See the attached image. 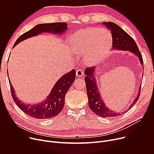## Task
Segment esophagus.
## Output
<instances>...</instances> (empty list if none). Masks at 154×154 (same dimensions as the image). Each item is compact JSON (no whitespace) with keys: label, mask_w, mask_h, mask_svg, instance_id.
I'll return each mask as SVG.
<instances>
[{"label":"esophagus","mask_w":154,"mask_h":154,"mask_svg":"<svg viewBox=\"0 0 154 154\" xmlns=\"http://www.w3.org/2000/svg\"><path fill=\"white\" fill-rule=\"evenodd\" d=\"M76 75L78 77H82L83 75V72L81 69H77L76 71Z\"/></svg>","instance_id":"obj_1"}]
</instances>
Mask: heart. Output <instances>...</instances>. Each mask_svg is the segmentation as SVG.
I'll return each instance as SVG.
<instances>
[{
    "label": "heart",
    "instance_id": "obj_1",
    "mask_svg": "<svg viewBox=\"0 0 154 154\" xmlns=\"http://www.w3.org/2000/svg\"><path fill=\"white\" fill-rule=\"evenodd\" d=\"M112 41V34L106 29L89 27L74 35L72 47L76 54L84 55V60L87 64L95 65L108 53Z\"/></svg>",
    "mask_w": 154,
    "mask_h": 154
}]
</instances>
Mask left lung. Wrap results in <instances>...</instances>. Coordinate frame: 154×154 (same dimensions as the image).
<instances>
[{
	"label": "left lung",
	"instance_id": "obj_1",
	"mask_svg": "<svg viewBox=\"0 0 154 154\" xmlns=\"http://www.w3.org/2000/svg\"><path fill=\"white\" fill-rule=\"evenodd\" d=\"M103 25H105L108 29L111 30L113 39L112 50L129 51L135 55L139 59L141 66H143V60L142 55L139 51L138 46L135 40L131 38L127 32L121 29L117 24L112 22H103ZM96 67L87 68L85 71V81L86 83V88L87 91L88 98L89 106L91 110L97 115L103 118H115L120 116L121 113L124 114L127 112L125 109L122 113L116 112L112 111L109 108L101 97L98 86L96 84V79H95ZM141 86V85H140ZM141 87L139 88V93L137 97L131 103L128 109L131 108L139 99Z\"/></svg>",
	"mask_w": 154,
	"mask_h": 154
}]
</instances>
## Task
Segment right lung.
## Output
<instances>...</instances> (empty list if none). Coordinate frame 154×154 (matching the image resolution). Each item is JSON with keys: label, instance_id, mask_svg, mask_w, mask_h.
<instances>
[{"label": "right lung", "instance_id": "1", "mask_svg": "<svg viewBox=\"0 0 154 154\" xmlns=\"http://www.w3.org/2000/svg\"><path fill=\"white\" fill-rule=\"evenodd\" d=\"M67 26L68 24L66 23L38 24L20 35L14 44L13 48L21 41L42 33L51 32L54 34L61 35L67 30ZM75 70L72 69L63 75L54 85L47 98L41 103L33 105L26 104L16 96L15 91L9 79L13 99L22 111L32 118L41 119L54 118L57 116L63 109L64 105L65 95L75 80ZM7 74L8 75V71Z\"/></svg>", "mask_w": 154, "mask_h": 154}]
</instances>
